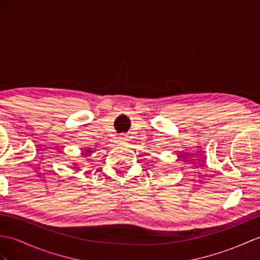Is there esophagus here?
Listing matches in <instances>:
<instances>
[{
	"instance_id": "1",
	"label": "esophagus",
	"mask_w": 260,
	"mask_h": 260,
	"mask_svg": "<svg viewBox=\"0 0 260 260\" xmlns=\"http://www.w3.org/2000/svg\"><path fill=\"white\" fill-rule=\"evenodd\" d=\"M118 141L120 143H125L126 141H127V136H126V134H120L118 137Z\"/></svg>"
}]
</instances>
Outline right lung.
Segmentation results:
<instances>
[{"label": "right lung", "instance_id": "add662e5", "mask_svg": "<svg viewBox=\"0 0 260 260\" xmlns=\"http://www.w3.org/2000/svg\"><path fill=\"white\" fill-rule=\"evenodd\" d=\"M86 152H87V153H89V152H90V150H86Z\"/></svg>", "mask_w": 260, "mask_h": 260}]
</instances>
